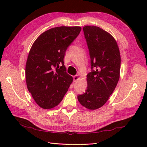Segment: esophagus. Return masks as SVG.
<instances>
[{
	"label": "esophagus",
	"mask_w": 147,
	"mask_h": 147,
	"mask_svg": "<svg viewBox=\"0 0 147 147\" xmlns=\"http://www.w3.org/2000/svg\"><path fill=\"white\" fill-rule=\"evenodd\" d=\"M80 76H79L78 75H75V76L74 77V82H77V81L78 80L80 79Z\"/></svg>",
	"instance_id": "esophagus-1"
}]
</instances>
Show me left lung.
<instances>
[{
  "label": "left lung",
  "mask_w": 147,
  "mask_h": 147,
  "mask_svg": "<svg viewBox=\"0 0 147 147\" xmlns=\"http://www.w3.org/2000/svg\"><path fill=\"white\" fill-rule=\"evenodd\" d=\"M83 29L92 70L87 75L85 92L77 97L84 107L96 110L106 103L117 86L121 56L116 40L109 32L97 26H86Z\"/></svg>",
  "instance_id": "8db88e82"
}]
</instances>
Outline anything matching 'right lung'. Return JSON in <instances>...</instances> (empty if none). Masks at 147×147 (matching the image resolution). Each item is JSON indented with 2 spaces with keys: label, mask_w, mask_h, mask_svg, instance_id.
Returning <instances> with one entry per match:
<instances>
[{
  "label": "right lung",
  "mask_w": 147,
  "mask_h": 147,
  "mask_svg": "<svg viewBox=\"0 0 147 147\" xmlns=\"http://www.w3.org/2000/svg\"><path fill=\"white\" fill-rule=\"evenodd\" d=\"M81 29L79 26L51 28L40 35L30 48L26 64V84L42 109L58 105L73 81L66 72L64 57Z\"/></svg>",
  "instance_id": "obj_1"
}]
</instances>
